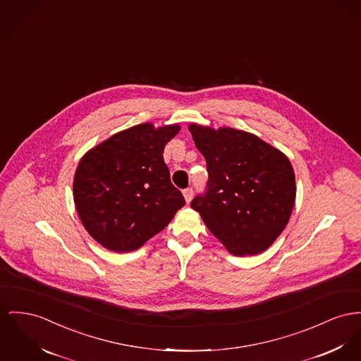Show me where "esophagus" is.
<instances>
[{"instance_id":"34e87169","label":"esophagus","mask_w":361,"mask_h":361,"mask_svg":"<svg viewBox=\"0 0 361 361\" xmlns=\"http://www.w3.org/2000/svg\"><path fill=\"white\" fill-rule=\"evenodd\" d=\"M192 194H194V192H192V188H189V189H185V190H183V197H185L186 202H190V201H192Z\"/></svg>"}]
</instances>
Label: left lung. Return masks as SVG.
<instances>
[{"instance_id":"1","label":"left lung","mask_w":361,"mask_h":361,"mask_svg":"<svg viewBox=\"0 0 361 361\" xmlns=\"http://www.w3.org/2000/svg\"><path fill=\"white\" fill-rule=\"evenodd\" d=\"M194 144L207 161V192L190 204L209 231L235 256L268 249L288 224L295 176L288 157L257 135L192 123Z\"/></svg>"}]
</instances>
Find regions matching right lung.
I'll return each mask as SVG.
<instances>
[{"mask_svg": "<svg viewBox=\"0 0 361 361\" xmlns=\"http://www.w3.org/2000/svg\"><path fill=\"white\" fill-rule=\"evenodd\" d=\"M180 130L142 123L90 149L73 176L75 208L104 247L124 253L164 230L186 204L169 178L163 152Z\"/></svg>", "mask_w": 361, "mask_h": 361, "instance_id": "right-lung-1", "label": "right lung"}]
</instances>
